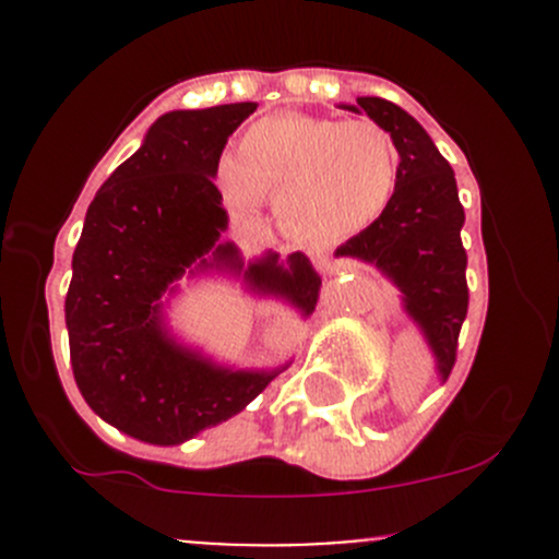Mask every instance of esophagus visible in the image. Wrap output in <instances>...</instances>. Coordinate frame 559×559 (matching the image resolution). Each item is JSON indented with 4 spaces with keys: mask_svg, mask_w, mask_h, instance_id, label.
Instances as JSON below:
<instances>
[{
    "mask_svg": "<svg viewBox=\"0 0 559 559\" xmlns=\"http://www.w3.org/2000/svg\"><path fill=\"white\" fill-rule=\"evenodd\" d=\"M313 264H316V267H319V270H326V273H332V270H337V264L332 262V259L326 257L324 251H316V253H313Z\"/></svg>",
    "mask_w": 559,
    "mask_h": 559,
    "instance_id": "esophagus-1",
    "label": "esophagus"
}]
</instances>
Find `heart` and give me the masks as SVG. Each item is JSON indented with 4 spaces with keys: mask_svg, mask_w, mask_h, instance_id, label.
I'll list each match as a JSON object with an SVG mask.
<instances>
[{
    "mask_svg": "<svg viewBox=\"0 0 559 559\" xmlns=\"http://www.w3.org/2000/svg\"><path fill=\"white\" fill-rule=\"evenodd\" d=\"M224 200L251 213L273 200L281 233L341 240L379 222L400 183V151L376 121L281 112L248 127L216 170Z\"/></svg>",
    "mask_w": 559,
    "mask_h": 559,
    "instance_id": "1",
    "label": "heart"
}]
</instances>
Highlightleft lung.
Wrapping results in <instances>:
<instances>
[{
  "mask_svg": "<svg viewBox=\"0 0 559 559\" xmlns=\"http://www.w3.org/2000/svg\"><path fill=\"white\" fill-rule=\"evenodd\" d=\"M341 107L365 112L392 134L400 151V183L384 216L346 240L335 257L373 264L397 286L405 313L430 346L438 379L447 381L467 313V253L460 240L465 211L454 170L403 107L381 97H357V105Z\"/></svg>",
  "mask_w": 559,
  "mask_h": 559,
  "instance_id": "1",
  "label": "left lung"
}]
</instances>
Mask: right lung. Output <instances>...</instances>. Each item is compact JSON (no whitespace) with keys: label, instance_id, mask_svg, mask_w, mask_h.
I'll list each match as a JSON object with an SVG mask.
<instances>
[{"label":"right lung","instance_id":"right-lung-1","mask_svg":"<svg viewBox=\"0 0 559 559\" xmlns=\"http://www.w3.org/2000/svg\"><path fill=\"white\" fill-rule=\"evenodd\" d=\"M253 110L257 103H235L156 118L97 191L72 253L64 319L75 384L99 419L143 443L178 447L233 419L292 365L229 368L178 341L167 302L183 275H233L300 319L319 300L306 253L246 262L222 240L229 216L213 178L229 134Z\"/></svg>","mask_w":559,"mask_h":559}]
</instances>
